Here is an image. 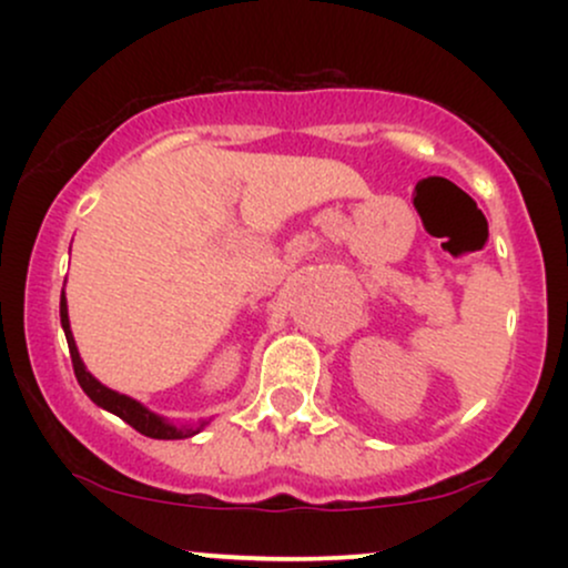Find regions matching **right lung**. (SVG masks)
Here are the masks:
<instances>
[{
  "instance_id": "obj_1",
  "label": "right lung",
  "mask_w": 568,
  "mask_h": 568,
  "mask_svg": "<svg viewBox=\"0 0 568 568\" xmlns=\"http://www.w3.org/2000/svg\"><path fill=\"white\" fill-rule=\"evenodd\" d=\"M61 328L63 334H67V342H69V352H71V366H74V374H77V382H80V387L84 389V395L90 397V400L95 403V406H101L103 410H109V414L120 416L122 422H128L130 427L139 429L141 435H146V438H158V440H184V438H192V435H197L202 427L207 425V419H202L200 425H173V422H168L165 416L154 414V410H149L143 403L133 400V397L116 393V389H109L106 384H101L95 379L93 374H90L88 368H84L82 357H80V349H77V342H74V334H71V323H69V306H67V293H61Z\"/></svg>"
}]
</instances>
